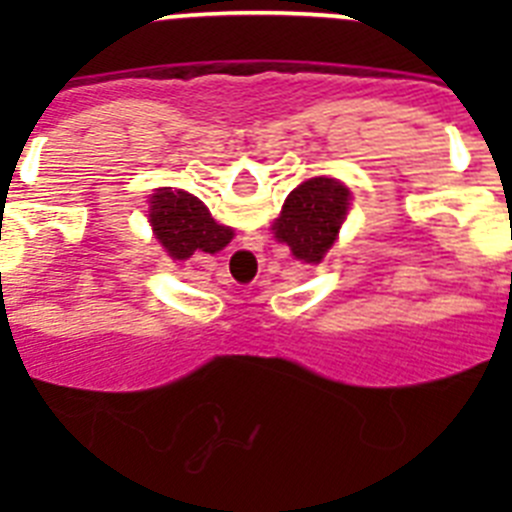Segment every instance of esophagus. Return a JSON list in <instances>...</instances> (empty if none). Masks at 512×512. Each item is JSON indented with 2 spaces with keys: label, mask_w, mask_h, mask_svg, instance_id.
I'll return each instance as SVG.
<instances>
[{
  "label": "esophagus",
  "mask_w": 512,
  "mask_h": 512,
  "mask_svg": "<svg viewBox=\"0 0 512 512\" xmlns=\"http://www.w3.org/2000/svg\"><path fill=\"white\" fill-rule=\"evenodd\" d=\"M243 241H253V238H243ZM253 243H246V246H243V251H238L235 253V259H238V264L241 266H253V261H256V253H253Z\"/></svg>",
  "instance_id": "esophagus-1"
}]
</instances>
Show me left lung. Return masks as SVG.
Masks as SVG:
<instances>
[{
    "label": "left lung",
    "instance_id": "left-lung-1",
    "mask_svg": "<svg viewBox=\"0 0 512 512\" xmlns=\"http://www.w3.org/2000/svg\"><path fill=\"white\" fill-rule=\"evenodd\" d=\"M351 194L336 179H310L289 194L274 233L305 264H320L336 241Z\"/></svg>",
    "mask_w": 512,
    "mask_h": 512
}]
</instances>
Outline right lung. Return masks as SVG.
<instances>
[{
  "label": "right lung",
  "mask_w": 512,
  "mask_h": 512,
  "mask_svg": "<svg viewBox=\"0 0 512 512\" xmlns=\"http://www.w3.org/2000/svg\"><path fill=\"white\" fill-rule=\"evenodd\" d=\"M151 223L158 241L174 259H189L194 251L215 253L233 238V230L217 225L197 197L171 189L153 194Z\"/></svg>",
  "instance_id": "add662e5"
}]
</instances>
